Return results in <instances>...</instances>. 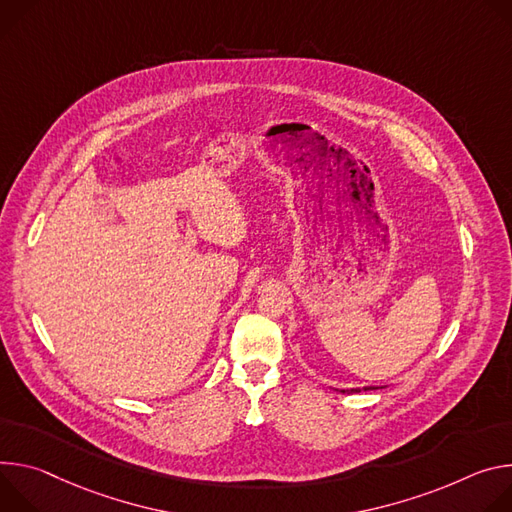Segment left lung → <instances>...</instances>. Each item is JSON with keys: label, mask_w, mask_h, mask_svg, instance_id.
Listing matches in <instances>:
<instances>
[{"label": "left lung", "mask_w": 512, "mask_h": 512, "mask_svg": "<svg viewBox=\"0 0 512 512\" xmlns=\"http://www.w3.org/2000/svg\"><path fill=\"white\" fill-rule=\"evenodd\" d=\"M374 388H384V386H364V390H374ZM362 388H350V390H339V392H360Z\"/></svg>", "instance_id": "obj_1"}]
</instances>
